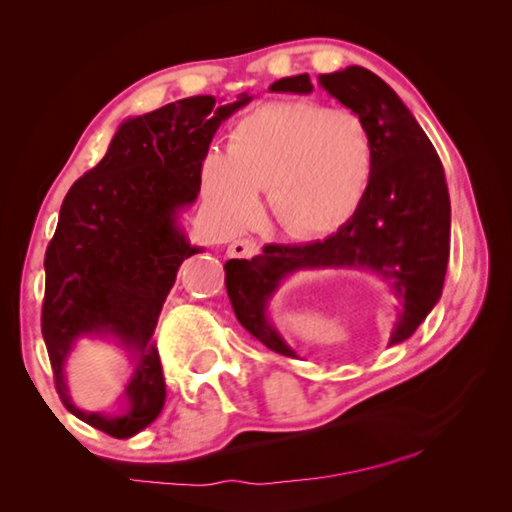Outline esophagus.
Returning <instances> with one entry per match:
<instances>
[{
	"mask_svg": "<svg viewBox=\"0 0 512 512\" xmlns=\"http://www.w3.org/2000/svg\"><path fill=\"white\" fill-rule=\"evenodd\" d=\"M259 253V244L253 239H237L228 246L230 257H253Z\"/></svg>",
	"mask_w": 512,
	"mask_h": 512,
	"instance_id": "esophagus-1",
	"label": "esophagus"
}]
</instances>
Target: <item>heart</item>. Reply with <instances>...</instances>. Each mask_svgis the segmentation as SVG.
Here are the masks:
<instances>
[{"label":"heart","mask_w":512,"mask_h":512,"mask_svg":"<svg viewBox=\"0 0 512 512\" xmlns=\"http://www.w3.org/2000/svg\"><path fill=\"white\" fill-rule=\"evenodd\" d=\"M372 176L375 142L357 112L277 101L232 128L228 151L207 153L203 189L228 228L255 219L266 187L273 219L287 235L318 237L352 219Z\"/></svg>","instance_id":"1"}]
</instances>
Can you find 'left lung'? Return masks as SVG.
I'll return each mask as SVG.
<instances>
[{
    "instance_id": "1",
    "label": "left lung",
    "mask_w": 512,
    "mask_h": 512,
    "mask_svg": "<svg viewBox=\"0 0 512 512\" xmlns=\"http://www.w3.org/2000/svg\"><path fill=\"white\" fill-rule=\"evenodd\" d=\"M318 83L366 121L375 142V176L348 223L327 239L300 246L268 244L253 259L225 262V289L244 329L284 357H296L268 318L280 284L307 268H352L388 284L397 320L388 345L418 329L443 293L452 207L445 169L411 110L370 69L350 65L320 74ZM309 74L287 76L271 92L309 94Z\"/></svg>"
}]
</instances>
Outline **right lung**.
<instances>
[{"label": "right lung", "instance_id": "1", "mask_svg": "<svg viewBox=\"0 0 512 512\" xmlns=\"http://www.w3.org/2000/svg\"><path fill=\"white\" fill-rule=\"evenodd\" d=\"M210 94L167 103L117 128L103 160L69 189L45 255V339L65 409L112 438L158 418L167 388L153 332L180 264L203 248L180 225L201 192L203 160L232 112ZM83 335H112L132 352L129 406L119 416L81 412L68 397L64 363Z\"/></svg>", "mask_w": 512, "mask_h": 512}]
</instances>
